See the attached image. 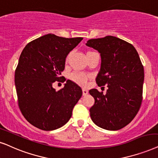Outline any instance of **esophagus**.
I'll return each mask as SVG.
<instances>
[{"mask_svg": "<svg viewBox=\"0 0 158 158\" xmlns=\"http://www.w3.org/2000/svg\"><path fill=\"white\" fill-rule=\"evenodd\" d=\"M88 94H89V91H88L87 89H83V96H85V95H87Z\"/></svg>", "mask_w": 158, "mask_h": 158, "instance_id": "esophagus-1", "label": "esophagus"}]
</instances>
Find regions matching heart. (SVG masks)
<instances>
[{
  "label": "heart",
  "instance_id": "heart-1",
  "mask_svg": "<svg viewBox=\"0 0 158 158\" xmlns=\"http://www.w3.org/2000/svg\"><path fill=\"white\" fill-rule=\"evenodd\" d=\"M71 77L73 81L80 84V85H86L88 75H85V73H73V74H72Z\"/></svg>",
  "mask_w": 158,
  "mask_h": 158
}]
</instances>
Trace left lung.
<instances>
[{
    "label": "left lung",
    "mask_w": 158,
    "mask_h": 158,
    "mask_svg": "<svg viewBox=\"0 0 158 158\" xmlns=\"http://www.w3.org/2000/svg\"><path fill=\"white\" fill-rule=\"evenodd\" d=\"M85 45L100 54L96 81L108 88L106 94L89 91L95 100L89 110L91 120L102 128L120 130L132 121L142 104L144 67L136 48L116 37L90 39Z\"/></svg>",
    "instance_id": "1"
}]
</instances>
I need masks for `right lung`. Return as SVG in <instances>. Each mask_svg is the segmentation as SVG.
<instances>
[{
    "instance_id": "right-lung-1",
    "label": "right lung",
    "mask_w": 158,
    "mask_h": 158,
    "mask_svg": "<svg viewBox=\"0 0 158 158\" xmlns=\"http://www.w3.org/2000/svg\"><path fill=\"white\" fill-rule=\"evenodd\" d=\"M82 40L49 33L29 43L22 51L14 83L19 109L36 128L56 130L70 119L83 94L81 88L67 80L63 89L56 91L53 83L61 79L67 56Z\"/></svg>"
}]
</instances>
